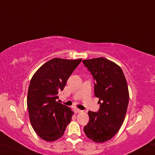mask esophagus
<instances>
[{"mask_svg": "<svg viewBox=\"0 0 155 155\" xmlns=\"http://www.w3.org/2000/svg\"><path fill=\"white\" fill-rule=\"evenodd\" d=\"M82 112V110H80V109H78V108H75V109H74V112H75V114L80 113V112Z\"/></svg>", "mask_w": 155, "mask_h": 155, "instance_id": "obj_1", "label": "esophagus"}]
</instances>
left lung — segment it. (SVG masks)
<instances>
[{
    "label": "left lung",
    "instance_id": "8db88e82",
    "mask_svg": "<svg viewBox=\"0 0 155 155\" xmlns=\"http://www.w3.org/2000/svg\"><path fill=\"white\" fill-rule=\"evenodd\" d=\"M94 80V95L98 97V112L88 111L89 122L84 128L86 136L97 143L110 140L123 123L129 101L128 86L121 68L107 58L84 60Z\"/></svg>",
    "mask_w": 155,
    "mask_h": 155
}]
</instances>
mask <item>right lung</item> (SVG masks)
Listing matches in <instances>:
<instances>
[{
  "label": "right lung",
  "instance_id": "1",
  "mask_svg": "<svg viewBox=\"0 0 155 155\" xmlns=\"http://www.w3.org/2000/svg\"><path fill=\"white\" fill-rule=\"evenodd\" d=\"M82 59L54 58L45 62L32 76L27 96L30 121L40 138L54 142L63 135L71 120L70 107L56 101L68 78Z\"/></svg>",
  "mask_w": 155,
  "mask_h": 155
}]
</instances>
